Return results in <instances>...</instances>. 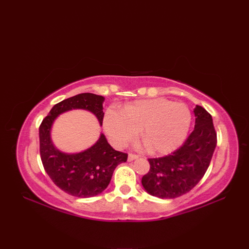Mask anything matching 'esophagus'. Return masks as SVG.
<instances>
[{
  "instance_id": "1",
  "label": "esophagus",
  "mask_w": 249,
  "mask_h": 249,
  "mask_svg": "<svg viewBox=\"0 0 249 249\" xmlns=\"http://www.w3.org/2000/svg\"><path fill=\"white\" fill-rule=\"evenodd\" d=\"M138 157H139V156L136 155V154H129V155H128V161H133V160H137V158H138Z\"/></svg>"
}]
</instances>
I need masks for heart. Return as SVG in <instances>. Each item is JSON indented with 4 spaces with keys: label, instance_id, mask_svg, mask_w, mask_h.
I'll return each mask as SVG.
<instances>
[{
    "label": "heart",
    "instance_id": "1",
    "mask_svg": "<svg viewBox=\"0 0 249 249\" xmlns=\"http://www.w3.org/2000/svg\"><path fill=\"white\" fill-rule=\"evenodd\" d=\"M192 123L185 104L166 98L138 100L120 110L108 109L104 128L116 147H123L138 135L152 154H168L182 145Z\"/></svg>",
    "mask_w": 249,
    "mask_h": 249
}]
</instances>
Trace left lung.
I'll list each match as a JSON object with an SVG mask.
<instances>
[{
    "mask_svg": "<svg viewBox=\"0 0 249 249\" xmlns=\"http://www.w3.org/2000/svg\"><path fill=\"white\" fill-rule=\"evenodd\" d=\"M195 128L184 144L170 155L150 158V171L141 179L150 195L173 199L190 192L208 170L215 151L216 137L211 114L201 106L194 109Z\"/></svg>",
    "mask_w": 249,
    "mask_h": 249,
    "instance_id": "left-lung-1",
    "label": "left lung"
}]
</instances>
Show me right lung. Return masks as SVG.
<instances>
[{"label":"right lung","instance_id":"obj_1","mask_svg":"<svg viewBox=\"0 0 249 249\" xmlns=\"http://www.w3.org/2000/svg\"><path fill=\"white\" fill-rule=\"evenodd\" d=\"M105 97L81 93L54 105L39 126V151L47 174L63 192L77 198L97 196L108 187L116 166L127 160V154L115 151L104 134L89 149L79 153L60 151L51 139L55 119L67 111L82 109L96 116L103 125Z\"/></svg>","mask_w":249,"mask_h":249}]
</instances>
